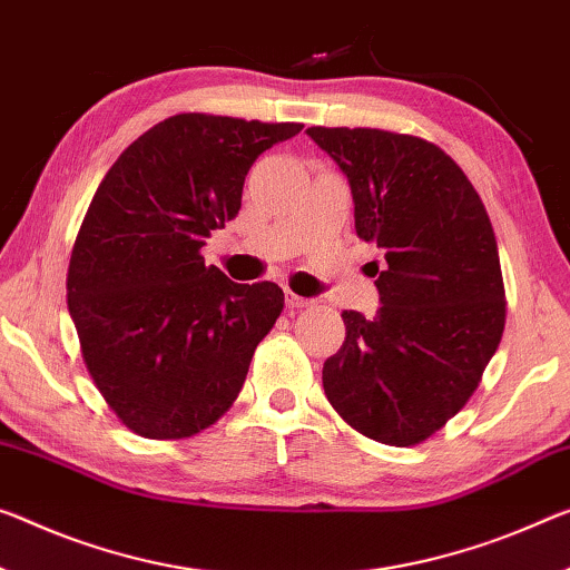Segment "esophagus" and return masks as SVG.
Here are the masks:
<instances>
[{
  "label": "esophagus",
  "mask_w": 570,
  "mask_h": 570,
  "mask_svg": "<svg viewBox=\"0 0 570 570\" xmlns=\"http://www.w3.org/2000/svg\"><path fill=\"white\" fill-rule=\"evenodd\" d=\"M285 303H287V308H308V305L313 303L311 297H303V295H297V293H293V291H287V295H285Z\"/></svg>",
  "instance_id": "1"
}]
</instances>
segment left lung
<instances>
[{
	"label": "left lung",
	"mask_w": 570,
	"mask_h": 570,
	"mask_svg": "<svg viewBox=\"0 0 570 570\" xmlns=\"http://www.w3.org/2000/svg\"><path fill=\"white\" fill-rule=\"evenodd\" d=\"M308 137L348 178L358 239L384 252L374 279L382 308L374 318L341 313L346 338L323 364V390L372 441L423 443L474 395L502 341L492 222L428 139L370 127H308Z\"/></svg>",
	"instance_id": "1"
}]
</instances>
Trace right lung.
I'll use <instances>...</instances> for the list:
<instances>
[{"label":"right lung","instance_id":"add662e5","mask_svg":"<svg viewBox=\"0 0 570 570\" xmlns=\"http://www.w3.org/2000/svg\"><path fill=\"white\" fill-rule=\"evenodd\" d=\"M301 129L175 114L96 188L68 265V311L96 390L132 433L196 435L239 397L285 295L232 283L200 247L239 214L252 163Z\"/></svg>","mask_w":570,"mask_h":570}]
</instances>
